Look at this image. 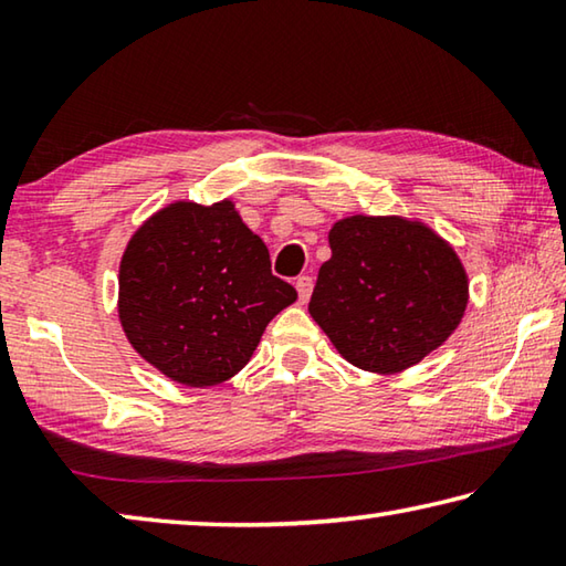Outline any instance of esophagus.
<instances>
[{
	"label": "esophagus",
	"instance_id": "34e87169",
	"mask_svg": "<svg viewBox=\"0 0 566 566\" xmlns=\"http://www.w3.org/2000/svg\"><path fill=\"white\" fill-rule=\"evenodd\" d=\"M294 286H296V294H300V302L304 304L306 300H310V294H312V286H314V282H312V276H296V282H294Z\"/></svg>",
	"mask_w": 566,
	"mask_h": 566
}]
</instances>
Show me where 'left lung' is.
<instances>
[{
  "label": "left lung",
  "instance_id": "1",
  "mask_svg": "<svg viewBox=\"0 0 566 566\" xmlns=\"http://www.w3.org/2000/svg\"><path fill=\"white\" fill-rule=\"evenodd\" d=\"M329 249L310 314L354 367L397 375L442 347L462 322L467 270L421 219L344 217L329 229Z\"/></svg>",
  "mask_w": 566,
  "mask_h": 566
}]
</instances>
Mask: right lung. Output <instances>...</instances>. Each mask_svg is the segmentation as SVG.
<instances>
[{"label":"right lung","mask_w":566,"mask_h":566,"mask_svg":"<svg viewBox=\"0 0 566 566\" xmlns=\"http://www.w3.org/2000/svg\"><path fill=\"white\" fill-rule=\"evenodd\" d=\"M232 199L169 202L137 227L119 262L117 312L137 354L185 387L232 379L276 314L296 302Z\"/></svg>","instance_id":"add662e5"}]
</instances>
